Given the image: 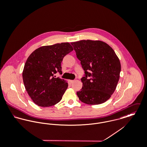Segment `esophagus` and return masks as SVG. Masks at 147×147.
I'll return each instance as SVG.
<instances>
[{
	"instance_id": "obj_1",
	"label": "esophagus",
	"mask_w": 147,
	"mask_h": 147,
	"mask_svg": "<svg viewBox=\"0 0 147 147\" xmlns=\"http://www.w3.org/2000/svg\"><path fill=\"white\" fill-rule=\"evenodd\" d=\"M74 82H75V80H69V82H70V83H71V84H72Z\"/></svg>"
}]
</instances>
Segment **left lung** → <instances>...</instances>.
Instances as JSON below:
<instances>
[{
	"label": "left lung",
	"instance_id": "left-lung-1",
	"mask_svg": "<svg viewBox=\"0 0 147 147\" xmlns=\"http://www.w3.org/2000/svg\"><path fill=\"white\" fill-rule=\"evenodd\" d=\"M80 61L85 75L82 89L77 92L79 100L89 105L101 104L114 92L121 70L114 50L101 41L81 40L71 43Z\"/></svg>",
	"mask_w": 147,
	"mask_h": 147
}]
</instances>
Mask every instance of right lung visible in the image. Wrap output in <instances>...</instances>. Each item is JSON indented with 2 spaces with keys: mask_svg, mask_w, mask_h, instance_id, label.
I'll use <instances>...</instances> for the list:
<instances>
[{
  "mask_svg": "<svg viewBox=\"0 0 147 147\" xmlns=\"http://www.w3.org/2000/svg\"><path fill=\"white\" fill-rule=\"evenodd\" d=\"M68 42L44 46L35 50L28 58L22 72L23 82L33 101L41 107L57 104L62 98L68 83L55 78L62 74L63 58L73 50Z\"/></svg>",
  "mask_w": 147,
  "mask_h": 147,
  "instance_id": "right-lung-1",
  "label": "right lung"
}]
</instances>
